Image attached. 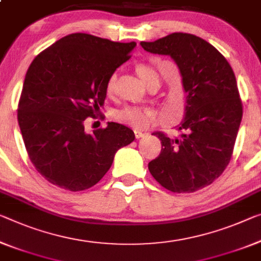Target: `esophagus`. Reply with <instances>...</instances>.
<instances>
[{
  "label": "esophagus",
  "instance_id": "34e87169",
  "mask_svg": "<svg viewBox=\"0 0 261 261\" xmlns=\"http://www.w3.org/2000/svg\"><path fill=\"white\" fill-rule=\"evenodd\" d=\"M134 134H135L136 139H141L144 136V133H142V132H140V130H134Z\"/></svg>",
  "mask_w": 261,
  "mask_h": 261
}]
</instances>
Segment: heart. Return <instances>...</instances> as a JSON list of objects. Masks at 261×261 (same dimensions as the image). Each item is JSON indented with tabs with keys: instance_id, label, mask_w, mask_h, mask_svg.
<instances>
[{
	"instance_id": "heart-1",
	"label": "heart",
	"mask_w": 261,
	"mask_h": 261,
	"mask_svg": "<svg viewBox=\"0 0 261 261\" xmlns=\"http://www.w3.org/2000/svg\"><path fill=\"white\" fill-rule=\"evenodd\" d=\"M136 72L146 85L151 80H159V73L148 64H139L136 66ZM115 82H117V74H111L106 83V92L108 94L114 91ZM114 117L118 121L126 123L128 126L144 128L156 118V111L149 106H125L115 112Z\"/></svg>"
}]
</instances>
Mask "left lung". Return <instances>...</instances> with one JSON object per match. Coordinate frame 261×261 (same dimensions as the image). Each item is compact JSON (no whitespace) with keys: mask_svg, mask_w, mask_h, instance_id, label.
I'll list each match as a JSON object with an SVG mask.
<instances>
[{"mask_svg":"<svg viewBox=\"0 0 261 261\" xmlns=\"http://www.w3.org/2000/svg\"><path fill=\"white\" fill-rule=\"evenodd\" d=\"M140 44L150 54L174 59L187 93L181 138L154 133L162 149L148 169L172 192L197 191L222 175L233 151L243 117L233 70L215 46L191 34L174 33Z\"/></svg>","mask_w":261,"mask_h":261,"instance_id":"8db88e82","label":"left lung"}]
</instances>
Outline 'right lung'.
I'll return each instance as SVG.
<instances>
[{
  "instance_id": "obj_1",
  "label": "right lung",
  "mask_w": 261,
  "mask_h": 261,
  "mask_svg": "<svg viewBox=\"0 0 261 261\" xmlns=\"http://www.w3.org/2000/svg\"><path fill=\"white\" fill-rule=\"evenodd\" d=\"M135 46L71 34L30 64L17 119L28 155L46 181L70 191L89 189L110 169L118 149L134 141V132L120 123L89 134L84 121L103 106L108 77Z\"/></svg>"
}]
</instances>
